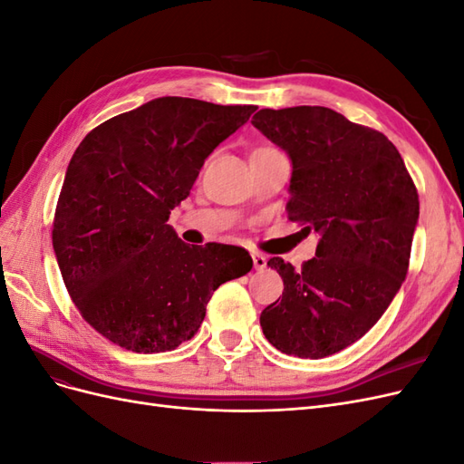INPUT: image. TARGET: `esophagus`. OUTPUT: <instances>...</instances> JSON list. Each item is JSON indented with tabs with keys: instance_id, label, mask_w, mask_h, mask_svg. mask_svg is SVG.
<instances>
[{
	"instance_id": "1",
	"label": "esophagus",
	"mask_w": 464,
	"mask_h": 464,
	"mask_svg": "<svg viewBox=\"0 0 464 464\" xmlns=\"http://www.w3.org/2000/svg\"><path fill=\"white\" fill-rule=\"evenodd\" d=\"M251 257H254V266H256V269H257V271H263L265 266H266V257L261 256V254H254Z\"/></svg>"
}]
</instances>
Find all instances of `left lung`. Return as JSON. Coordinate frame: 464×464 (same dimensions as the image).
Masks as SVG:
<instances>
[{
    "instance_id": "obj_1",
    "label": "left lung",
    "mask_w": 464,
    "mask_h": 464,
    "mask_svg": "<svg viewBox=\"0 0 464 464\" xmlns=\"http://www.w3.org/2000/svg\"><path fill=\"white\" fill-rule=\"evenodd\" d=\"M251 123L292 160L288 218L319 232L296 271L269 259L285 292L261 312L265 339L298 358L356 343L385 314L409 273L420 201L397 147L325 106L263 108Z\"/></svg>"
}]
</instances>
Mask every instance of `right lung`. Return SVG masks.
Wrapping results in <instances>:
<instances>
[{
	"label": "right lung",
	"mask_w": 464,
	"mask_h": 464,
	"mask_svg": "<svg viewBox=\"0 0 464 464\" xmlns=\"http://www.w3.org/2000/svg\"><path fill=\"white\" fill-rule=\"evenodd\" d=\"M254 111L162 96L106 120L77 147L52 242L69 296L110 343L174 350L198 333L213 292L251 271L246 249L184 244L166 222L205 159Z\"/></svg>",
	"instance_id": "right-lung-1"
}]
</instances>
